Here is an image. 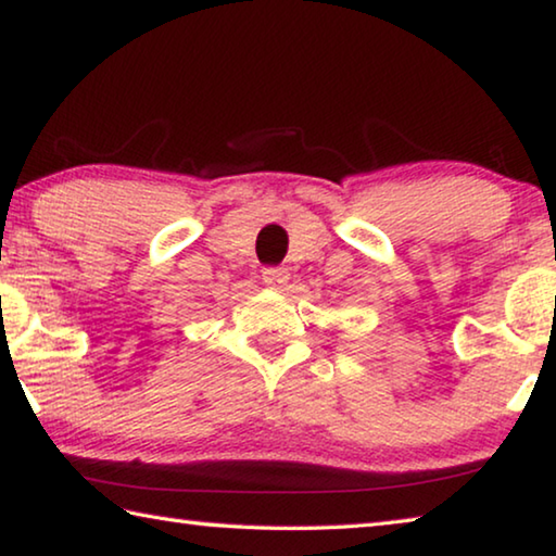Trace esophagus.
<instances>
[{"instance_id": "obj_1", "label": "esophagus", "mask_w": 556, "mask_h": 556, "mask_svg": "<svg viewBox=\"0 0 556 556\" xmlns=\"http://www.w3.org/2000/svg\"><path fill=\"white\" fill-rule=\"evenodd\" d=\"M289 279V269L287 267H265L262 269V281H265L267 287H285Z\"/></svg>"}]
</instances>
